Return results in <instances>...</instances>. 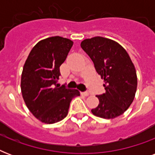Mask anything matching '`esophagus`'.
Returning <instances> with one entry per match:
<instances>
[{"label": "esophagus", "instance_id": "34e87169", "mask_svg": "<svg viewBox=\"0 0 155 155\" xmlns=\"http://www.w3.org/2000/svg\"><path fill=\"white\" fill-rule=\"evenodd\" d=\"M82 94L84 95V96H85V97H87V96L89 95V92H83Z\"/></svg>", "mask_w": 155, "mask_h": 155}]
</instances>
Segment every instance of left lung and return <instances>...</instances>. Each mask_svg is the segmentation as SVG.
<instances>
[{"label": "left lung", "mask_w": 155, "mask_h": 155, "mask_svg": "<svg viewBox=\"0 0 155 155\" xmlns=\"http://www.w3.org/2000/svg\"><path fill=\"white\" fill-rule=\"evenodd\" d=\"M80 46L104 82L105 93L97 96L99 104L92 113L104 119L119 117L132 104L137 90V73L130 55L119 43L99 36L84 39Z\"/></svg>", "instance_id": "1"}]
</instances>
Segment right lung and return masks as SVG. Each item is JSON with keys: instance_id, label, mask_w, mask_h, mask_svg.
Listing matches in <instances>:
<instances>
[{"instance_id": "obj_1", "label": "right lung", "mask_w": 155, "mask_h": 155, "mask_svg": "<svg viewBox=\"0 0 155 155\" xmlns=\"http://www.w3.org/2000/svg\"><path fill=\"white\" fill-rule=\"evenodd\" d=\"M73 42L54 36L41 40L33 47L23 67L21 89L25 104L35 117L46 124L67 117L77 89L56 87L59 67L65 61Z\"/></svg>"}]
</instances>
